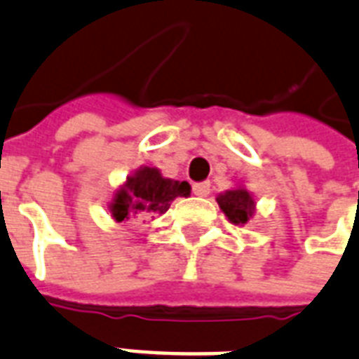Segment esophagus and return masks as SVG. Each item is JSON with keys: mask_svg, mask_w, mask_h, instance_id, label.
Masks as SVG:
<instances>
[{"mask_svg": "<svg viewBox=\"0 0 359 359\" xmlns=\"http://www.w3.org/2000/svg\"><path fill=\"white\" fill-rule=\"evenodd\" d=\"M193 193L196 194V196H208V194H210V182L194 183Z\"/></svg>", "mask_w": 359, "mask_h": 359, "instance_id": "1", "label": "esophagus"}]
</instances>
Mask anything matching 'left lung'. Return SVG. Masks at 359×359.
<instances>
[{
	"instance_id": "1",
	"label": "left lung",
	"mask_w": 359,
	"mask_h": 359,
	"mask_svg": "<svg viewBox=\"0 0 359 359\" xmlns=\"http://www.w3.org/2000/svg\"><path fill=\"white\" fill-rule=\"evenodd\" d=\"M217 204L232 224H247L257 211V202L243 185L219 194Z\"/></svg>"
}]
</instances>
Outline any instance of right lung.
I'll use <instances>...</instances> for the list:
<instances>
[{
    "instance_id": "obj_1",
    "label": "right lung",
    "mask_w": 359,
    "mask_h": 359,
    "mask_svg": "<svg viewBox=\"0 0 359 359\" xmlns=\"http://www.w3.org/2000/svg\"><path fill=\"white\" fill-rule=\"evenodd\" d=\"M191 194V185L187 182H176L165 177L159 168L140 166L135 174L127 177V182L114 193L108 210L114 221L138 217V215H154L166 213L172 200L177 196L187 198Z\"/></svg>"
}]
</instances>
